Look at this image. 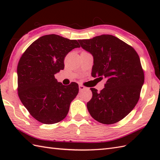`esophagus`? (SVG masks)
I'll use <instances>...</instances> for the list:
<instances>
[{"instance_id": "34e87169", "label": "esophagus", "mask_w": 160, "mask_h": 160, "mask_svg": "<svg viewBox=\"0 0 160 160\" xmlns=\"http://www.w3.org/2000/svg\"><path fill=\"white\" fill-rule=\"evenodd\" d=\"M84 89H85V87H84L83 85H79V90L80 91H82V90H84Z\"/></svg>"}]
</instances>
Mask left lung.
Masks as SVG:
<instances>
[{"instance_id": "obj_1", "label": "left lung", "mask_w": 160, "mask_h": 160, "mask_svg": "<svg viewBox=\"0 0 160 160\" xmlns=\"http://www.w3.org/2000/svg\"><path fill=\"white\" fill-rule=\"evenodd\" d=\"M78 42L93 57L91 76L106 80L100 92L91 88L93 96L87 109L102 124L116 123L133 109L140 98L144 82L140 57L132 47L112 35Z\"/></svg>"}]
</instances>
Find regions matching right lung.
<instances>
[{
	"instance_id": "1",
	"label": "right lung",
	"mask_w": 160,
	"mask_h": 160,
	"mask_svg": "<svg viewBox=\"0 0 160 160\" xmlns=\"http://www.w3.org/2000/svg\"><path fill=\"white\" fill-rule=\"evenodd\" d=\"M76 40L49 34L35 40L22 55L17 67L18 93L22 104L36 120L46 124L67 116L78 93L76 82L64 86L55 78L64 69V59L75 48Z\"/></svg>"
}]
</instances>
